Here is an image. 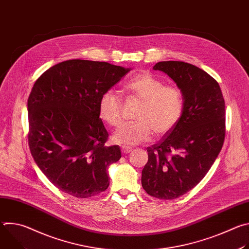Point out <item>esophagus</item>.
Returning a JSON list of instances; mask_svg holds the SVG:
<instances>
[{
	"label": "esophagus",
	"mask_w": 249,
	"mask_h": 249,
	"mask_svg": "<svg viewBox=\"0 0 249 249\" xmlns=\"http://www.w3.org/2000/svg\"><path fill=\"white\" fill-rule=\"evenodd\" d=\"M121 152H122V154H124V155H127V154H129V153H131L132 152V148H130V147H122L121 148Z\"/></svg>",
	"instance_id": "1"
}]
</instances>
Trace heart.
<instances>
[{
	"label": "heart",
	"mask_w": 249,
	"mask_h": 249,
	"mask_svg": "<svg viewBox=\"0 0 249 249\" xmlns=\"http://www.w3.org/2000/svg\"><path fill=\"white\" fill-rule=\"evenodd\" d=\"M126 89L143 100L135 122L118 128L113 141L119 145L134 146L148 142L154 131L157 136L170 132L181 118L183 97L180 89L164 83L150 73H142L126 84ZM99 117L108 125L117 127L123 120V101L118 93L106 90L98 102Z\"/></svg>",
	"instance_id": "b5f03b06"
}]
</instances>
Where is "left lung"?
Returning <instances> with one entry per match:
<instances>
[{"mask_svg":"<svg viewBox=\"0 0 249 249\" xmlns=\"http://www.w3.org/2000/svg\"><path fill=\"white\" fill-rule=\"evenodd\" d=\"M154 70L178 87L183 112L170 132L147 148L142 186L155 198L172 200L195 187L219 156L226 135L225 99L218 82L194 65L163 61Z\"/></svg>","mask_w":249,"mask_h":249,"instance_id":"8db88e82","label":"left lung"}]
</instances>
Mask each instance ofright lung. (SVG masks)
<instances>
[{
	"label": "right lung",
	"mask_w": 249,
	"mask_h": 249,
	"mask_svg": "<svg viewBox=\"0 0 249 249\" xmlns=\"http://www.w3.org/2000/svg\"><path fill=\"white\" fill-rule=\"evenodd\" d=\"M131 69L107 62L68 60L35 82L27 100L28 144L45 176L61 191L89 198L109 186L108 167L121 158L98 113L100 96Z\"/></svg>",
	"instance_id": "obj_1"
}]
</instances>
